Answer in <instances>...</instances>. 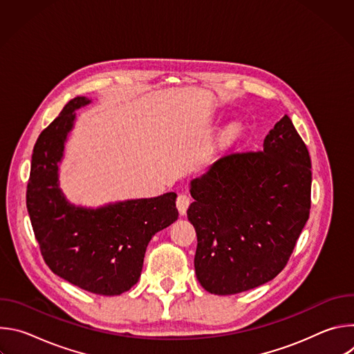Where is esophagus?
Here are the masks:
<instances>
[{"label": "esophagus", "mask_w": 354, "mask_h": 354, "mask_svg": "<svg viewBox=\"0 0 354 354\" xmlns=\"http://www.w3.org/2000/svg\"><path fill=\"white\" fill-rule=\"evenodd\" d=\"M189 205H190V197L187 194H185V193H180L178 196V198H176V207L179 210L180 216L186 214V210H187Z\"/></svg>", "instance_id": "obj_1"}]
</instances>
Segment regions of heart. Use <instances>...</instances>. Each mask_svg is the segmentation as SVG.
Returning a JSON list of instances; mask_svg holds the SVG:
<instances>
[{"instance_id":"heart-1","label":"heart","mask_w":354,"mask_h":354,"mask_svg":"<svg viewBox=\"0 0 354 354\" xmlns=\"http://www.w3.org/2000/svg\"><path fill=\"white\" fill-rule=\"evenodd\" d=\"M239 133H241V129L238 124H230L225 131H224V141L225 142H232L235 141L238 137H239Z\"/></svg>"}]
</instances>
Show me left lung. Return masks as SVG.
I'll use <instances>...</instances> for the list:
<instances>
[{"instance_id": "1", "label": "left lung", "mask_w": 354, "mask_h": 354, "mask_svg": "<svg viewBox=\"0 0 354 354\" xmlns=\"http://www.w3.org/2000/svg\"><path fill=\"white\" fill-rule=\"evenodd\" d=\"M311 158L284 115L259 153H232L190 182L194 270L205 290L259 287L287 265L311 209Z\"/></svg>"}]
</instances>
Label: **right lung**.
I'll return each instance as SVG.
<instances>
[{
  "instance_id": "obj_1",
  "label": "right lung",
  "mask_w": 354,
  "mask_h": 354,
  "mask_svg": "<svg viewBox=\"0 0 354 354\" xmlns=\"http://www.w3.org/2000/svg\"><path fill=\"white\" fill-rule=\"evenodd\" d=\"M91 104L77 96L39 136L30 164L26 207L41 257L55 274L100 295H119L140 279L148 242L178 220L176 193L130 198L96 209L75 206L59 182L75 111Z\"/></svg>"
}]
</instances>
